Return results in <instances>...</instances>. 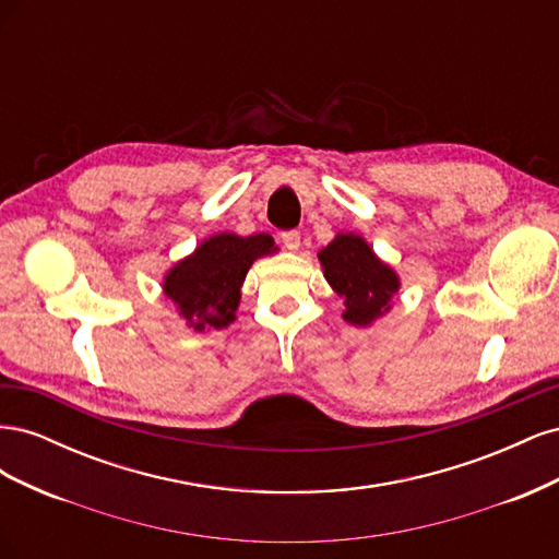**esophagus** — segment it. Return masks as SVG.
<instances>
[{"instance_id":"esophagus-1","label":"esophagus","mask_w":559,"mask_h":559,"mask_svg":"<svg viewBox=\"0 0 559 559\" xmlns=\"http://www.w3.org/2000/svg\"><path fill=\"white\" fill-rule=\"evenodd\" d=\"M282 242L289 251H296L300 247V233L298 230H286L282 233Z\"/></svg>"}]
</instances>
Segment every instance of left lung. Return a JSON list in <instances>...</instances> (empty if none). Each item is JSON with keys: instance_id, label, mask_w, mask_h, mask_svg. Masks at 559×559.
Instances as JSON below:
<instances>
[{"instance_id": "obj_1", "label": "left lung", "mask_w": 559, "mask_h": 559, "mask_svg": "<svg viewBox=\"0 0 559 559\" xmlns=\"http://www.w3.org/2000/svg\"><path fill=\"white\" fill-rule=\"evenodd\" d=\"M324 277L345 300L343 319L354 326H368L392 310L399 292V275L382 263L376 251L354 233H337L335 240L319 251Z\"/></svg>"}]
</instances>
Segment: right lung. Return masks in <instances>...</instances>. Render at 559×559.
I'll use <instances>...</instances> for the list:
<instances>
[{
	"instance_id": "right-lung-1",
	"label": "right lung",
	"mask_w": 559,
	"mask_h": 559,
	"mask_svg": "<svg viewBox=\"0 0 559 559\" xmlns=\"http://www.w3.org/2000/svg\"><path fill=\"white\" fill-rule=\"evenodd\" d=\"M275 240L265 233L240 238L218 233L181 259L165 275L163 292L195 331L226 329L240 306V286L251 263L275 253Z\"/></svg>"
}]
</instances>
